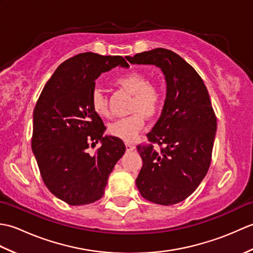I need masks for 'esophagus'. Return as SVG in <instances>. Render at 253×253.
<instances>
[{"mask_svg":"<svg viewBox=\"0 0 253 253\" xmlns=\"http://www.w3.org/2000/svg\"><path fill=\"white\" fill-rule=\"evenodd\" d=\"M133 149H135V147H133L132 146V144H130V143H126V150H127V151H132V150Z\"/></svg>","mask_w":253,"mask_h":253,"instance_id":"esophagus-1","label":"esophagus"}]
</instances>
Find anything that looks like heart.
<instances>
[{
    "mask_svg": "<svg viewBox=\"0 0 253 253\" xmlns=\"http://www.w3.org/2000/svg\"><path fill=\"white\" fill-rule=\"evenodd\" d=\"M116 84L127 92L133 94L130 105V112L133 114L110 124L109 133L125 142H132L143 129L146 124L144 116L152 118L162 110L163 92L157 84L149 83L147 75L136 71L122 75L116 79ZM91 107L100 117L110 116L106 98L99 89H95L91 95Z\"/></svg>",
    "mask_w": 253,
    "mask_h": 253,
    "instance_id": "b5f03b06",
    "label": "heart"
}]
</instances>
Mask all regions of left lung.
Instances as JSON below:
<instances>
[{
  "instance_id": "left-lung-1",
  "label": "left lung",
  "mask_w": 253,
  "mask_h": 253,
  "mask_svg": "<svg viewBox=\"0 0 253 253\" xmlns=\"http://www.w3.org/2000/svg\"><path fill=\"white\" fill-rule=\"evenodd\" d=\"M131 64L155 65L166 80L159 121L137 150L142 159L136 185L141 196L162 206L184 201L206 177L211 164L216 117L203 80L184 58L158 47L126 56ZM158 143L161 150H155Z\"/></svg>"
}]
</instances>
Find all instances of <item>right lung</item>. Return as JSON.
I'll return each mask as SVG.
<instances>
[{
	"mask_svg": "<svg viewBox=\"0 0 253 253\" xmlns=\"http://www.w3.org/2000/svg\"><path fill=\"white\" fill-rule=\"evenodd\" d=\"M116 66L128 68L122 56L80 53L56 68L34 111L31 148L45 186L71 206L102 198L111 171L125 153L123 140L104 136L101 117L91 107L95 79ZM101 147L90 155L87 148Z\"/></svg>",
	"mask_w": 253,
	"mask_h": 253,
	"instance_id": "obj_1",
	"label": "right lung"
}]
</instances>
